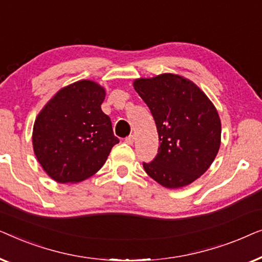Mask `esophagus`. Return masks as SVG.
Instances as JSON below:
<instances>
[{"mask_svg":"<svg viewBox=\"0 0 262 262\" xmlns=\"http://www.w3.org/2000/svg\"><path fill=\"white\" fill-rule=\"evenodd\" d=\"M135 139H136V137L134 135H131V136H128V137H126L125 138V142L127 143V144H130V145H132L134 144V142H135Z\"/></svg>","mask_w":262,"mask_h":262,"instance_id":"obj_1","label":"esophagus"}]
</instances>
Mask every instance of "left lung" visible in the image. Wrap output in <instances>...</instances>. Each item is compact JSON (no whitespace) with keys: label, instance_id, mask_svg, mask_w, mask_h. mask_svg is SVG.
<instances>
[{"label":"left lung","instance_id":"left-lung-1","mask_svg":"<svg viewBox=\"0 0 262 262\" xmlns=\"http://www.w3.org/2000/svg\"><path fill=\"white\" fill-rule=\"evenodd\" d=\"M134 88L151 111L160 138L157 156L143 163L146 174L166 188L192 184L220 150L216 107L194 82L177 74L136 78Z\"/></svg>","mask_w":262,"mask_h":262}]
</instances>
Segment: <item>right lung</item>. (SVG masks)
<instances>
[{
    "instance_id": "right-lung-1",
    "label": "right lung",
    "mask_w": 262,
    "mask_h": 262,
    "mask_svg": "<svg viewBox=\"0 0 262 262\" xmlns=\"http://www.w3.org/2000/svg\"><path fill=\"white\" fill-rule=\"evenodd\" d=\"M105 96V88L94 81L74 82L60 88L35 118L34 154L45 173L59 184L91 178L119 143L101 110Z\"/></svg>"
}]
</instances>
